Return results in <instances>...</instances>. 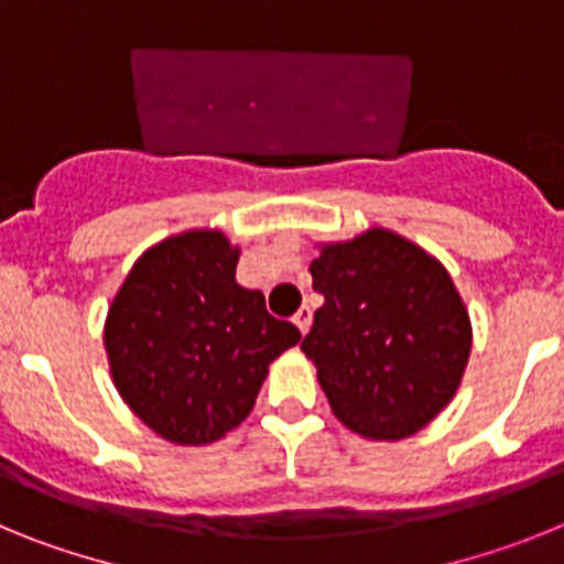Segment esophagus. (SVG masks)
<instances>
[{
    "label": "esophagus",
    "instance_id": "34e87169",
    "mask_svg": "<svg viewBox=\"0 0 564 564\" xmlns=\"http://www.w3.org/2000/svg\"><path fill=\"white\" fill-rule=\"evenodd\" d=\"M311 322H313V311H311V307H307V305L299 307L296 316H293V325H296L302 333H307V330H311Z\"/></svg>",
    "mask_w": 564,
    "mask_h": 564
}]
</instances>
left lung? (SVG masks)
I'll use <instances>...</instances> for the list:
<instances>
[{"instance_id":"8db88e82","label":"left lung","mask_w":564,"mask_h":564,"mask_svg":"<svg viewBox=\"0 0 564 564\" xmlns=\"http://www.w3.org/2000/svg\"><path fill=\"white\" fill-rule=\"evenodd\" d=\"M325 305L302 341L330 410L356 435L403 441L460 387L471 322L449 271L387 228L322 246L311 262Z\"/></svg>"}]
</instances>
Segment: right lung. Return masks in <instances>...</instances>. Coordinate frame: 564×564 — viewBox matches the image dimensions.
<instances>
[{"label":"right lung","instance_id":"add662e5","mask_svg":"<svg viewBox=\"0 0 564 564\" xmlns=\"http://www.w3.org/2000/svg\"><path fill=\"white\" fill-rule=\"evenodd\" d=\"M239 248L194 228L141 253L104 325L115 390L181 446L220 441L253 410L268 364L302 338L237 282Z\"/></svg>","mask_w":564,"mask_h":564}]
</instances>
